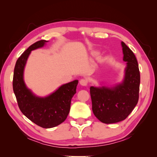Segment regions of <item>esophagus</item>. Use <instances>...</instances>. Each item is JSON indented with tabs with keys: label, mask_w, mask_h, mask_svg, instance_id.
Here are the masks:
<instances>
[{
	"label": "esophagus",
	"mask_w": 157,
	"mask_h": 157,
	"mask_svg": "<svg viewBox=\"0 0 157 157\" xmlns=\"http://www.w3.org/2000/svg\"><path fill=\"white\" fill-rule=\"evenodd\" d=\"M79 84H80L82 86H86L87 84H88V82H87L86 79H82L79 80Z\"/></svg>",
	"instance_id": "1"
}]
</instances>
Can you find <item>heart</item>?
Wrapping results in <instances>:
<instances>
[{"mask_svg": "<svg viewBox=\"0 0 157 157\" xmlns=\"http://www.w3.org/2000/svg\"><path fill=\"white\" fill-rule=\"evenodd\" d=\"M92 55H94V56H98V55H100V52L98 51V50H95V51H94L92 52Z\"/></svg>", "mask_w": 157, "mask_h": 157, "instance_id": "heart-1", "label": "heart"}]
</instances>
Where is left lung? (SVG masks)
Returning a JSON list of instances; mask_svg holds the SVG:
<instances>
[{
	"mask_svg": "<svg viewBox=\"0 0 157 157\" xmlns=\"http://www.w3.org/2000/svg\"><path fill=\"white\" fill-rule=\"evenodd\" d=\"M121 45L123 61L127 64L123 80L111 87H90L93 112L98 120L106 124L124 121L139 101V64L131 49L123 41L121 42Z\"/></svg>",
	"mask_w": 157,
	"mask_h": 157,
	"instance_id": "1",
	"label": "left lung"
}]
</instances>
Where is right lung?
I'll list each match as a JSON object with an SVG mask.
<instances>
[{
  "instance_id": "add662e5",
  "label": "right lung",
  "mask_w": 157,
  "mask_h": 157,
  "mask_svg": "<svg viewBox=\"0 0 157 157\" xmlns=\"http://www.w3.org/2000/svg\"><path fill=\"white\" fill-rule=\"evenodd\" d=\"M47 42L46 40L36 41L18 57L14 71L13 90L21 112L37 125L52 128L59 125L67 118L78 80L62 85L46 97L36 96L26 86L23 73L29 55L32 50L44 47Z\"/></svg>"
}]
</instances>
